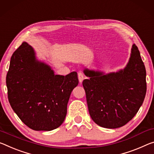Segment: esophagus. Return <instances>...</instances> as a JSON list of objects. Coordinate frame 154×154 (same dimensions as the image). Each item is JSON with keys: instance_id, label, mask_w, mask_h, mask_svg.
<instances>
[{"instance_id": "34e87169", "label": "esophagus", "mask_w": 154, "mask_h": 154, "mask_svg": "<svg viewBox=\"0 0 154 154\" xmlns=\"http://www.w3.org/2000/svg\"><path fill=\"white\" fill-rule=\"evenodd\" d=\"M78 79H79V82L80 84H82L83 80H84V75H83L82 72H78Z\"/></svg>"}]
</instances>
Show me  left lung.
I'll return each instance as SVG.
<instances>
[{
  "label": "left lung",
  "mask_w": 154,
  "mask_h": 154,
  "mask_svg": "<svg viewBox=\"0 0 154 154\" xmlns=\"http://www.w3.org/2000/svg\"><path fill=\"white\" fill-rule=\"evenodd\" d=\"M88 79L83 81L90 115L105 128L125 125L134 118L147 91L146 70L138 47L133 45L130 60L123 70L105 74L86 68Z\"/></svg>",
  "instance_id": "left-lung-1"
}]
</instances>
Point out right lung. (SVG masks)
<instances>
[{"label":"right lung","instance_id":"obj_1","mask_svg":"<svg viewBox=\"0 0 154 154\" xmlns=\"http://www.w3.org/2000/svg\"><path fill=\"white\" fill-rule=\"evenodd\" d=\"M77 72L55 75L49 66L36 60L34 49L23 42L13 53L6 77L13 110L29 128L51 131L64 122Z\"/></svg>","mask_w":154,"mask_h":154}]
</instances>
